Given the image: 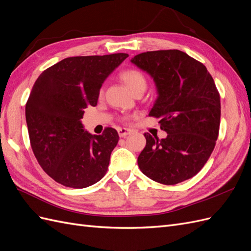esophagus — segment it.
Segmentation results:
<instances>
[{"instance_id":"1","label":"esophagus","mask_w":251,"mask_h":251,"mask_svg":"<svg viewBox=\"0 0 251 251\" xmlns=\"http://www.w3.org/2000/svg\"><path fill=\"white\" fill-rule=\"evenodd\" d=\"M132 133V131L130 128H126V127H120L118 128V134L120 137H126L127 135H130Z\"/></svg>"}]
</instances>
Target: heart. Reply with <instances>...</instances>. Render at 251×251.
Masks as SVG:
<instances>
[{
    "mask_svg": "<svg viewBox=\"0 0 251 251\" xmlns=\"http://www.w3.org/2000/svg\"><path fill=\"white\" fill-rule=\"evenodd\" d=\"M120 78L127 86L133 93L137 91H144L147 88V78L144 74L137 69H126L120 73ZM103 88L100 89V94L102 95Z\"/></svg>",
    "mask_w": 251,
    "mask_h": 251,
    "instance_id": "heart-1",
    "label": "heart"
}]
</instances>
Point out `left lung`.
Returning <instances> with one entry per match:
<instances>
[{
	"instance_id": "obj_1",
	"label": "left lung",
	"mask_w": 251,
	"mask_h": 251,
	"mask_svg": "<svg viewBox=\"0 0 251 251\" xmlns=\"http://www.w3.org/2000/svg\"><path fill=\"white\" fill-rule=\"evenodd\" d=\"M131 62L154 78L158 98L149 116L160 119L168 133L161 140L144 134L140 171L165 185L193 178L207 162L219 135L221 102L214 78L202 63L180 50L143 52Z\"/></svg>"
}]
</instances>
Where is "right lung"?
Masks as SVG:
<instances>
[{
  "label": "right lung",
  "instance_id": "add662e5",
  "mask_svg": "<svg viewBox=\"0 0 251 251\" xmlns=\"http://www.w3.org/2000/svg\"><path fill=\"white\" fill-rule=\"evenodd\" d=\"M128 56H73L45 70L26 103L29 139L37 162L57 183L72 188L95 184L108 171L119 136L113 127L101 135L83 130V109L97 104L104 79Z\"/></svg>",
  "mask_w": 251,
  "mask_h": 251
}]
</instances>
